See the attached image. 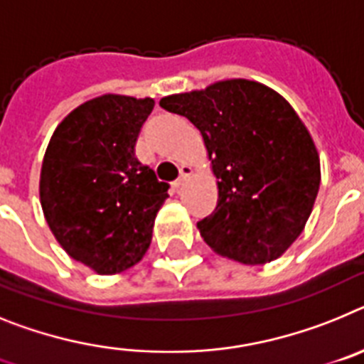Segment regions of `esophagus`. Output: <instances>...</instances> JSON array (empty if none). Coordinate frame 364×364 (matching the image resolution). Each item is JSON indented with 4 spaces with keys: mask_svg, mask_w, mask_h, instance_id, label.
<instances>
[{
    "mask_svg": "<svg viewBox=\"0 0 364 364\" xmlns=\"http://www.w3.org/2000/svg\"><path fill=\"white\" fill-rule=\"evenodd\" d=\"M179 172H181V173H179V179L176 183H173V188H176V191H179V188H181V186L185 185L186 179L191 178V176H192V168H191V166H188V164H183L181 168H179Z\"/></svg>",
    "mask_w": 364,
    "mask_h": 364,
    "instance_id": "34e87169",
    "label": "esophagus"
}]
</instances>
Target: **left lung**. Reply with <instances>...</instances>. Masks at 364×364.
I'll use <instances>...</instances> for the list:
<instances>
[{
  "mask_svg": "<svg viewBox=\"0 0 364 364\" xmlns=\"http://www.w3.org/2000/svg\"><path fill=\"white\" fill-rule=\"evenodd\" d=\"M200 129L218 205L198 221L220 257L262 265L282 257L314 210L321 161L304 122L282 95L245 78L161 99Z\"/></svg>",
  "mask_w": 364,
  "mask_h": 364,
  "instance_id": "8db88e82",
  "label": "left lung"
}]
</instances>
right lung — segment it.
<instances>
[{"mask_svg":"<svg viewBox=\"0 0 364 364\" xmlns=\"http://www.w3.org/2000/svg\"><path fill=\"white\" fill-rule=\"evenodd\" d=\"M154 99L107 93L56 126L40 172V203L69 257L99 274L122 273L144 257L168 183L135 157Z\"/></svg>","mask_w":364,"mask_h":364,"instance_id":"right-lung-1","label":"right lung"}]
</instances>
